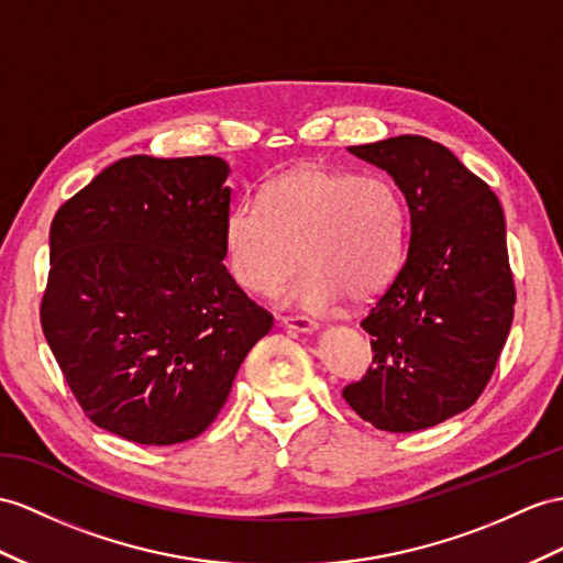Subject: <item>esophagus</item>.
<instances>
[{
	"instance_id": "1",
	"label": "esophagus",
	"mask_w": 563,
	"mask_h": 563,
	"mask_svg": "<svg viewBox=\"0 0 563 563\" xmlns=\"http://www.w3.org/2000/svg\"><path fill=\"white\" fill-rule=\"evenodd\" d=\"M282 324L296 329V332H312V329H318V322L303 318V314H282Z\"/></svg>"
}]
</instances>
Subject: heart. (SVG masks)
<instances>
[{
	"instance_id": "1",
	"label": "heart",
	"mask_w": 563,
	"mask_h": 563,
	"mask_svg": "<svg viewBox=\"0 0 563 563\" xmlns=\"http://www.w3.org/2000/svg\"><path fill=\"white\" fill-rule=\"evenodd\" d=\"M408 212L399 186L379 174L300 167L241 200L224 224L229 274L245 291L279 294L303 263L291 303L322 308L344 294L379 296L406 257Z\"/></svg>"
}]
</instances>
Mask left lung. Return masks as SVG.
Returning <instances> with one entry per match:
<instances>
[{"label":"left lung","mask_w":563,"mask_h":563,"mask_svg":"<svg viewBox=\"0 0 563 563\" xmlns=\"http://www.w3.org/2000/svg\"><path fill=\"white\" fill-rule=\"evenodd\" d=\"M349 150L404 190L410 243L361 320L373 365L341 394L377 430H424L479 399L509 336L516 284L504 210L483 178L422 135Z\"/></svg>","instance_id":"obj_1"}]
</instances>
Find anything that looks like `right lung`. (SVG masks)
<instances>
[{
	"instance_id": "1",
	"label": "right lung",
	"mask_w": 563,
	"mask_h": 563,
	"mask_svg": "<svg viewBox=\"0 0 563 563\" xmlns=\"http://www.w3.org/2000/svg\"><path fill=\"white\" fill-rule=\"evenodd\" d=\"M229 164L117 159L52 219L40 324L98 428L194 440L224 406L272 314L224 267Z\"/></svg>"
}]
</instances>
